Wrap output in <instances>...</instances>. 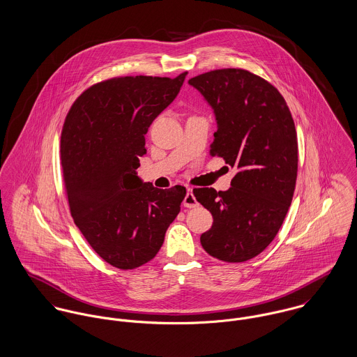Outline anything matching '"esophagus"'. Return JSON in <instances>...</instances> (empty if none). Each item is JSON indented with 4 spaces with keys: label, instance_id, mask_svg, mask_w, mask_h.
Instances as JSON below:
<instances>
[{
    "label": "esophagus",
    "instance_id": "34e87169",
    "mask_svg": "<svg viewBox=\"0 0 357 357\" xmlns=\"http://www.w3.org/2000/svg\"><path fill=\"white\" fill-rule=\"evenodd\" d=\"M183 205H185L186 208H196V206H197V198L195 197V195H193L192 190H188V193H186V196H185V199H183Z\"/></svg>",
    "mask_w": 357,
    "mask_h": 357
}]
</instances>
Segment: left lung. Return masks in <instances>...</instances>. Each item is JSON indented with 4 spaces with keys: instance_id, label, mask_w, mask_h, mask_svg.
I'll use <instances>...</instances> for the list:
<instances>
[{
    "instance_id": "obj_1",
    "label": "left lung",
    "mask_w": 357,
    "mask_h": 357,
    "mask_svg": "<svg viewBox=\"0 0 357 357\" xmlns=\"http://www.w3.org/2000/svg\"><path fill=\"white\" fill-rule=\"evenodd\" d=\"M189 84L215 115L211 156L238 169L226 192L193 190L213 216L201 245L219 260L246 261L271 243L291 204L298 162L294 121L277 89L245 70L205 73Z\"/></svg>"
}]
</instances>
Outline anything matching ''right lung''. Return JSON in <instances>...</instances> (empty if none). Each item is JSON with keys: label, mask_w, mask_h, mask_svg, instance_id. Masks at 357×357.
<instances>
[{"label": "right lung", "mask_w": 357, "mask_h": 357, "mask_svg": "<svg viewBox=\"0 0 357 357\" xmlns=\"http://www.w3.org/2000/svg\"><path fill=\"white\" fill-rule=\"evenodd\" d=\"M186 75L97 83L74 102L64 123L61 165L71 215L98 256L120 270L158 255L186 196L183 186L161 190L137 174L148 128Z\"/></svg>", "instance_id": "add662e5"}]
</instances>
